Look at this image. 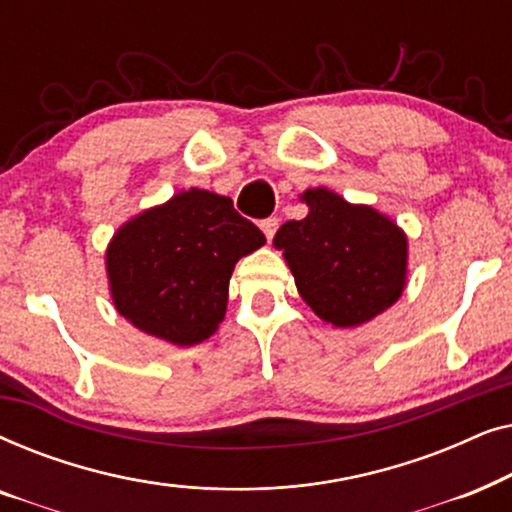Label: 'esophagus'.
I'll list each match as a JSON object with an SVG mask.
<instances>
[{
	"label": "esophagus",
	"instance_id": "esophagus-1",
	"mask_svg": "<svg viewBox=\"0 0 512 512\" xmlns=\"http://www.w3.org/2000/svg\"><path fill=\"white\" fill-rule=\"evenodd\" d=\"M277 219H265V221H261V230H263V235L268 237V242L272 240V237H275V233H277Z\"/></svg>",
	"mask_w": 512,
	"mask_h": 512
}]
</instances>
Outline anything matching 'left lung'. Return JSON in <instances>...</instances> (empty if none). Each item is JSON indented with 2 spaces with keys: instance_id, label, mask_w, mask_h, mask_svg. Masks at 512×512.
I'll list each match as a JSON object with an SVG mask.
<instances>
[{
  "instance_id": "left-lung-1",
  "label": "left lung",
  "mask_w": 512,
  "mask_h": 512,
  "mask_svg": "<svg viewBox=\"0 0 512 512\" xmlns=\"http://www.w3.org/2000/svg\"><path fill=\"white\" fill-rule=\"evenodd\" d=\"M307 216L277 230L300 298L321 321L354 328L389 310L408 284V235L387 214L328 188L300 193Z\"/></svg>"
}]
</instances>
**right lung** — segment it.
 <instances>
[{
    "instance_id": "add662e5",
    "label": "right lung",
    "mask_w": 512,
    "mask_h": 512,
    "mask_svg": "<svg viewBox=\"0 0 512 512\" xmlns=\"http://www.w3.org/2000/svg\"><path fill=\"white\" fill-rule=\"evenodd\" d=\"M265 235L226 195L188 188L125 221L107 265L114 307L132 326L177 347L207 340L226 317L235 263Z\"/></svg>"
}]
</instances>
